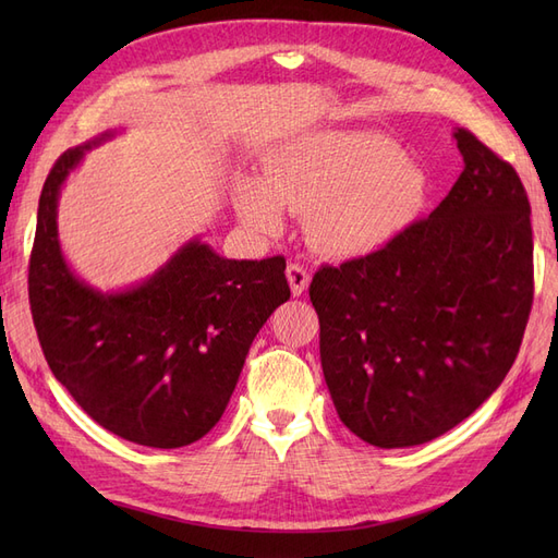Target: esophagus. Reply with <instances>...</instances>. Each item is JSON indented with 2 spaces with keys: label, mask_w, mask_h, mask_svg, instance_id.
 I'll return each mask as SVG.
<instances>
[{
  "label": "esophagus",
  "mask_w": 558,
  "mask_h": 558,
  "mask_svg": "<svg viewBox=\"0 0 558 558\" xmlns=\"http://www.w3.org/2000/svg\"><path fill=\"white\" fill-rule=\"evenodd\" d=\"M286 279H289V283H291V293L293 295L305 293L310 281H312L307 269L302 267V265H298V263H291L289 267H286Z\"/></svg>",
  "instance_id": "obj_1"
}]
</instances>
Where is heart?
Instances as JSON below:
<instances>
[{"mask_svg":"<svg viewBox=\"0 0 558 558\" xmlns=\"http://www.w3.org/2000/svg\"><path fill=\"white\" fill-rule=\"evenodd\" d=\"M428 179L400 146L377 132L307 134L244 181L234 209L253 232L277 234L283 211L307 216L312 244L328 256H361L412 226Z\"/></svg>","mask_w":558,"mask_h":558,"instance_id":"b5f03b06","label":"heart"}]
</instances>
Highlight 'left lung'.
Wrapping results in <instances>:
<instances>
[{
    "mask_svg": "<svg viewBox=\"0 0 558 558\" xmlns=\"http://www.w3.org/2000/svg\"><path fill=\"white\" fill-rule=\"evenodd\" d=\"M453 137L463 172L437 209L310 286L335 410L381 449L430 442L475 412L510 373L533 305L526 191L475 134Z\"/></svg>",
    "mask_w": 558,
    "mask_h": 558,
    "instance_id": "8db88e82",
    "label": "left lung"
}]
</instances>
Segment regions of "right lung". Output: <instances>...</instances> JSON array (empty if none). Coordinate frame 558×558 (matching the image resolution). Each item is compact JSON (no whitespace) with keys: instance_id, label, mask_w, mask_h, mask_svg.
I'll return each mask as SVG.
<instances>
[{"instance_id":"1","label":"right lung","mask_w":558,"mask_h":558,"mask_svg":"<svg viewBox=\"0 0 558 558\" xmlns=\"http://www.w3.org/2000/svg\"><path fill=\"white\" fill-rule=\"evenodd\" d=\"M113 130L64 150L39 197L29 305L48 367L99 426L134 445L185 447L223 416L253 337L291 298L281 256L230 260L193 238L144 281L99 291L58 238L64 181Z\"/></svg>"}]
</instances>
